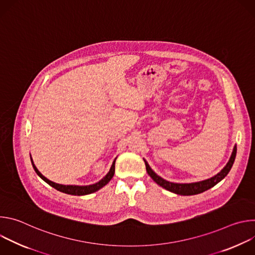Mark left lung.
I'll return each mask as SVG.
<instances>
[{
    "label": "left lung",
    "mask_w": 255,
    "mask_h": 255,
    "mask_svg": "<svg viewBox=\"0 0 255 255\" xmlns=\"http://www.w3.org/2000/svg\"><path fill=\"white\" fill-rule=\"evenodd\" d=\"M236 151H237V147L236 145L234 146L232 155L228 161V163L226 164V166L219 172L218 174H216L215 176L208 178L206 180H202V181H198V183H192V184H175V183H170V181H167L165 179H163L162 177H160L159 175H157L148 165V163L144 160L145 162V166H146V171L147 173L150 175V177L155 181V183L162 187L163 189L177 194V195H181V196H192V195H197V194H201L211 188H213L214 186H216L219 181H221L230 171L235 157H236Z\"/></svg>",
    "instance_id": "1"
}]
</instances>
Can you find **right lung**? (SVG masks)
Returning <instances> with one entry per match:
<instances>
[{"instance_id":"right-lung-1","label":"right lung","mask_w":255,"mask_h":255,"mask_svg":"<svg viewBox=\"0 0 255 255\" xmlns=\"http://www.w3.org/2000/svg\"><path fill=\"white\" fill-rule=\"evenodd\" d=\"M32 161V159H31ZM115 161H116V158L115 160L113 161V164L111 166V169L110 171H109L107 173V175L102 178L99 183L95 184V185H91V186H64V185H59V184H55L53 183V181L47 179L45 176H43L39 171L38 169L36 168V166L34 165L33 161H32V165H33V168L35 170V172L37 173L45 183H47L49 186H51L52 188H54L55 190L59 191V192H62L64 194H68V195H74V196H84V195H89V194H92V193H95L97 192L98 190H100L101 188H103L105 185H107L109 181L111 180V178L114 176V173H115Z\"/></svg>"}]
</instances>
